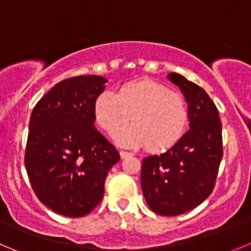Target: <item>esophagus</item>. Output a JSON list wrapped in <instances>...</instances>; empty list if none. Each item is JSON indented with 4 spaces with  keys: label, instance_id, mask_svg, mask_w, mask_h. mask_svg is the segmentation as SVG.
<instances>
[{
    "label": "esophagus",
    "instance_id": "esophagus-1",
    "mask_svg": "<svg viewBox=\"0 0 251 251\" xmlns=\"http://www.w3.org/2000/svg\"><path fill=\"white\" fill-rule=\"evenodd\" d=\"M120 156H121V158H126V157H130V156H132V153H131V152H127V151H120Z\"/></svg>",
    "mask_w": 251,
    "mask_h": 251
}]
</instances>
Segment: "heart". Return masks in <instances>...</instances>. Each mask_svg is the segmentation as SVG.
<instances>
[{
    "mask_svg": "<svg viewBox=\"0 0 251 251\" xmlns=\"http://www.w3.org/2000/svg\"><path fill=\"white\" fill-rule=\"evenodd\" d=\"M94 119L114 136L129 118L134 123L116 135L124 147L147 145L152 151H165L183 136L189 120L188 102L183 95L153 80L124 84L119 93L105 90L94 101Z\"/></svg>",
    "mask_w": 251,
    "mask_h": 251,
    "instance_id": "heart-1",
    "label": "heart"
}]
</instances>
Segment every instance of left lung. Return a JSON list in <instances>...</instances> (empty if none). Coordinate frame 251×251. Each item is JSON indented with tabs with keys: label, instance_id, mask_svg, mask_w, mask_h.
<instances>
[{
	"label": "left lung",
	"instance_id": "8db88e82",
	"mask_svg": "<svg viewBox=\"0 0 251 251\" xmlns=\"http://www.w3.org/2000/svg\"><path fill=\"white\" fill-rule=\"evenodd\" d=\"M167 78L188 102L191 128L165 153L144 158L141 188L151 210L172 217L210 196L223 157V139L218 109L204 89L177 73Z\"/></svg>",
	"mask_w": 251,
	"mask_h": 251
}]
</instances>
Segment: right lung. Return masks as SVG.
<instances>
[{
    "mask_svg": "<svg viewBox=\"0 0 251 251\" xmlns=\"http://www.w3.org/2000/svg\"><path fill=\"white\" fill-rule=\"evenodd\" d=\"M106 81L98 75L64 79L30 115L25 170L38 200L58 214H89L101 202L107 172L120 160L94 126V101Z\"/></svg>",
    "mask_w": 251,
    "mask_h": 251,
    "instance_id": "add662e5",
    "label": "right lung"
}]
</instances>
